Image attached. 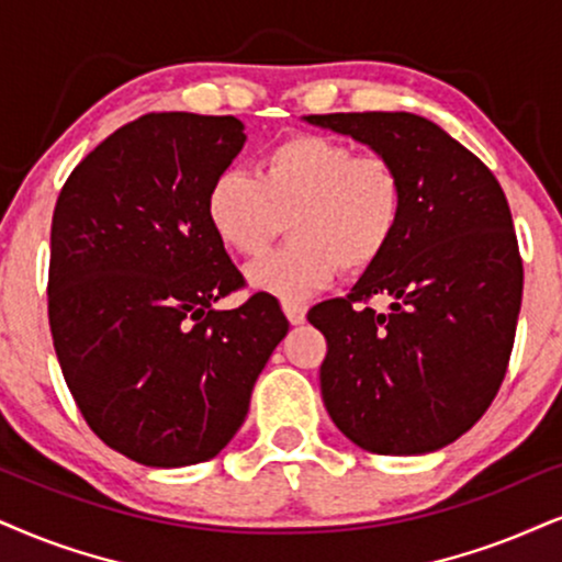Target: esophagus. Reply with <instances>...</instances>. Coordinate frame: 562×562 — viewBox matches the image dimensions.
Here are the masks:
<instances>
[{
  "label": "esophagus",
  "mask_w": 562,
  "mask_h": 562,
  "mask_svg": "<svg viewBox=\"0 0 562 562\" xmlns=\"http://www.w3.org/2000/svg\"><path fill=\"white\" fill-rule=\"evenodd\" d=\"M283 313H286L289 323L292 325H302L304 317H307V307L300 302H283Z\"/></svg>",
  "instance_id": "esophagus-1"
}]
</instances>
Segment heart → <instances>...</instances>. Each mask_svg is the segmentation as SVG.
<instances>
[{"mask_svg": "<svg viewBox=\"0 0 562 562\" xmlns=\"http://www.w3.org/2000/svg\"><path fill=\"white\" fill-rule=\"evenodd\" d=\"M404 203V177L391 158L300 133L268 148L255 177L221 171L207 187L205 216L216 237L247 258L279 237L289 218L292 241L255 260L247 279L260 292L300 302L341 268L375 266L396 239Z\"/></svg>", "mask_w": 562, "mask_h": 562, "instance_id": "1", "label": "heart"}]
</instances>
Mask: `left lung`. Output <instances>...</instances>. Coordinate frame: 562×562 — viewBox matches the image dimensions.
I'll return each instance as SVG.
<instances>
[{"label":"left lung","mask_w":562,"mask_h":562,"mask_svg":"<svg viewBox=\"0 0 562 562\" xmlns=\"http://www.w3.org/2000/svg\"><path fill=\"white\" fill-rule=\"evenodd\" d=\"M398 166L396 239L344 300L310 310L328 341L323 404L359 448L414 456L461 438L501 391L524 292L508 200L493 171L408 112L310 114ZM387 295L392 310L369 302Z\"/></svg>","instance_id":"left-lung-1"}]
</instances>
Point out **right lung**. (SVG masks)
<instances>
[{
	"label": "right lung",
	"instance_id": "right-lung-1",
	"mask_svg": "<svg viewBox=\"0 0 562 562\" xmlns=\"http://www.w3.org/2000/svg\"><path fill=\"white\" fill-rule=\"evenodd\" d=\"M237 116L145 114L95 145L52 218L48 325L88 427L143 467L213 459L247 417L289 321L245 286L205 216L245 145Z\"/></svg>",
	"mask_w": 562,
	"mask_h": 562
}]
</instances>
